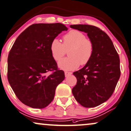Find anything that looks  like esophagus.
<instances>
[{
    "label": "esophagus",
    "mask_w": 131,
    "mask_h": 131,
    "mask_svg": "<svg viewBox=\"0 0 131 131\" xmlns=\"http://www.w3.org/2000/svg\"><path fill=\"white\" fill-rule=\"evenodd\" d=\"M72 74V72H65V76L66 77H68V76H70L71 74Z\"/></svg>",
    "instance_id": "esophagus-1"
}]
</instances>
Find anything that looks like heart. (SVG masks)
Listing matches in <instances>:
<instances>
[{"label":"heart","instance_id":"b5f03b06","mask_svg":"<svg viewBox=\"0 0 131 131\" xmlns=\"http://www.w3.org/2000/svg\"><path fill=\"white\" fill-rule=\"evenodd\" d=\"M50 50L55 61L61 59L69 50V57L61 60L58 66L64 70H74L80 64L85 66L90 62L94 52V45L82 32L72 30L63 37V44L58 39H54L50 44Z\"/></svg>","mask_w":131,"mask_h":131}]
</instances>
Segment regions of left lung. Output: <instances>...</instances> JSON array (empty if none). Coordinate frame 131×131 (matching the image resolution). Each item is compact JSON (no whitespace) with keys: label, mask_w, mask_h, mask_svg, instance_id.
<instances>
[{"label":"left lung","mask_w":131,"mask_h":131,"mask_svg":"<svg viewBox=\"0 0 131 131\" xmlns=\"http://www.w3.org/2000/svg\"><path fill=\"white\" fill-rule=\"evenodd\" d=\"M70 28L87 34L94 45L90 62L73 73L77 83L72 93L82 106H97L106 102L114 91L120 76L119 56L109 36L97 27L73 25Z\"/></svg>","instance_id":"1"}]
</instances>
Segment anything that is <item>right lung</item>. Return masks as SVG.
<instances>
[{"mask_svg": "<svg viewBox=\"0 0 131 131\" xmlns=\"http://www.w3.org/2000/svg\"><path fill=\"white\" fill-rule=\"evenodd\" d=\"M68 28L62 23H37L20 34L8 57V79L17 98L27 106L41 109L53 101L65 78L50 50L52 41ZM52 73L49 75L47 72Z\"/></svg>", "mask_w": 131, "mask_h": 131, "instance_id": "add662e5", "label": "right lung"}]
</instances>
